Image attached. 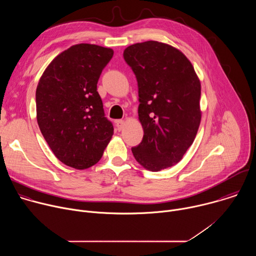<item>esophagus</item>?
Segmentation results:
<instances>
[{"instance_id":"34e87169","label":"esophagus","mask_w":256,"mask_h":256,"mask_svg":"<svg viewBox=\"0 0 256 256\" xmlns=\"http://www.w3.org/2000/svg\"><path fill=\"white\" fill-rule=\"evenodd\" d=\"M124 120H116V130H122V128H124Z\"/></svg>"}]
</instances>
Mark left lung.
I'll return each mask as SVG.
<instances>
[{
    "mask_svg": "<svg viewBox=\"0 0 256 256\" xmlns=\"http://www.w3.org/2000/svg\"><path fill=\"white\" fill-rule=\"evenodd\" d=\"M138 87L140 144L132 148L147 170L177 164L192 144L200 120V81L190 60L179 50L159 42H144L124 52Z\"/></svg>",
    "mask_w": 256,
    "mask_h": 256,
    "instance_id": "8db88e82",
    "label": "left lung"
}]
</instances>
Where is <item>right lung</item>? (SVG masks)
Returning <instances> with one entry per match:
<instances>
[{
	"mask_svg": "<svg viewBox=\"0 0 256 256\" xmlns=\"http://www.w3.org/2000/svg\"><path fill=\"white\" fill-rule=\"evenodd\" d=\"M114 50L80 44L56 56L36 88V118L54 156L83 170L102 157L114 134L97 83Z\"/></svg>",
	"mask_w": 256,
	"mask_h": 256,
	"instance_id": "add662e5",
	"label": "right lung"
}]
</instances>
